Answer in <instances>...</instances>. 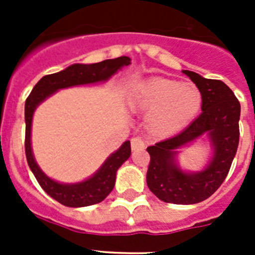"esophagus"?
Wrapping results in <instances>:
<instances>
[{
    "label": "esophagus",
    "instance_id": "34e87169",
    "mask_svg": "<svg viewBox=\"0 0 255 255\" xmlns=\"http://www.w3.org/2000/svg\"><path fill=\"white\" fill-rule=\"evenodd\" d=\"M144 145H145V143H144L143 139L139 138V136H135V138L131 139V148L134 150L143 149Z\"/></svg>",
    "mask_w": 255,
    "mask_h": 255
}]
</instances>
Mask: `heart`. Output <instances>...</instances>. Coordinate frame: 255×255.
<instances>
[{"label": "heart", "mask_w": 255, "mask_h": 255, "mask_svg": "<svg viewBox=\"0 0 255 255\" xmlns=\"http://www.w3.org/2000/svg\"><path fill=\"white\" fill-rule=\"evenodd\" d=\"M202 96L194 84H179L163 78L140 83L131 98L132 107L150 112V129L158 135L181 129L198 114Z\"/></svg>", "instance_id": "1"}]
</instances>
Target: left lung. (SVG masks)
Instances as JSON below:
<instances>
[{"label":"left lung","instance_id":"8db88e82","mask_svg":"<svg viewBox=\"0 0 255 255\" xmlns=\"http://www.w3.org/2000/svg\"><path fill=\"white\" fill-rule=\"evenodd\" d=\"M202 94V114L185 130L147 150L149 190L166 203L194 204L211 197L225 181L239 145L240 103L234 92L221 80L206 79L184 70ZM207 133L215 147L210 166L198 174L182 173L174 163L176 149Z\"/></svg>","mask_w":255,"mask_h":255}]
</instances>
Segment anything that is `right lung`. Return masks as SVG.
Listing matches in <instances>:
<instances>
[{"instance_id": "add662e5", "label": "right lung", "mask_w": 255, "mask_h": 255, "mask_svg": "<svg viewBox=\"0 0 255 255\" xmlns=\"http://www.w3.org/2000/svg\"><path fill=\"white\" fill-rule=\"evenodd\" d=\"M130 64V58L126 56L105 60L102 62L91 65L75 64L62 70L60 73L49 74L43 76L33 88L31 93L25 101V155L29 167L37 179L38 184L42 186L49 197H52L58 203L66 207H87L102 202L112 191L116 181V171L121 164L130 157L131 148L130 141H125L120 149L115 152L107 161L103 163L98 172L88 179L87 181L79 184H58L49 177H47L42 170L35 163L30 147V130L31 119L35 107L42 101H44L52 93H55L62 88L73 87V85L89 84V83L107 80L114 75L117 70Z\"/></svg>"}]
</instances>
